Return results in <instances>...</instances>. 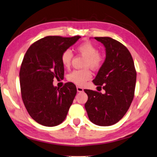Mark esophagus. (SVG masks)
Listing matches in <instances>:
<instances>
[{
	"mask_svg": "<svg viewBox=\"0 0 157 157\" xmlns=\"http://www.w3.org/2000/svg\"><path fill=\"white\" fill-rule=\"evenodd\" d=\"M83 88H82L81 87H77V91H78V92H83Z\"/></svg>",
	"mask_w": 157,
	"mask_h": 157,
	"instance_id": "esophagus-1",
	"label": "esophagus"
}]
</instances>
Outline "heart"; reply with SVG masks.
<instances>
[{"mask_svg":"<svg viewBox=\"0 0 157 157\" xmlns=\"http://www.w3.org/2000/svg\"><path fill=\"white\" fill-rule=\"evenodd\" d=\"M77 50L82 56L85 57L84 67H90L92 69H98L103 63V57L100 52H98L96 46L90 42H85L81 43L77 48ZM72 53L70 50H66L62 54V63L66 67H68L71 63ZM91 72L88 68L74 70L68 75V79L72 82L78 85H82L91 78Z\"/></svg>","mask_w":157,"mask_h":157,"instance_id":"heart-1","label":"heart"}]
</instances>
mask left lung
Masks as SVG:
<instances>
[{
	"label": "left lung",
	"instance_id": "1",
	"mask_svg": "<svg viewBox=\"0 0 157 157\" xmlns=\"http://www.w3.org/2000/svg\"><path fill=\"white\" fill-rule=\"evenodd\" d=\"M94 39L105 48L106 57L93 82L103 85L105 93L84 90L88 96L85 107L90 120L94 124L111 126L124 116L131 105L136 72L132 57L124 45L109 37Z\"/></svg>",
	"mask_w": 157,
	"mask_h": 157
}]
</instances>
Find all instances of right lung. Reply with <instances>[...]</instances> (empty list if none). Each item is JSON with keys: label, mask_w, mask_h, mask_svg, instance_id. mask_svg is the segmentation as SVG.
Instances as JSON below:
<instances>
[{"label": "right lung", "mask_w": 157, "mask_h": 157, "mask_svg": "<svg viewBox=\"0 0 157 157\" xmlns=\"http://www.w3.org/2000/svg\"><path fill=\"white\" fill-rule=\"evenodd\" d=\"M80 36H47L34 43L26 52L20 70L21 95L28 114L40 124L54 127L65 120L77 94L67 82L62 88L53 85L54 78H63L61 56Z\"/></svg>", "instance_id": "right-lung-1"}]
</instances>
